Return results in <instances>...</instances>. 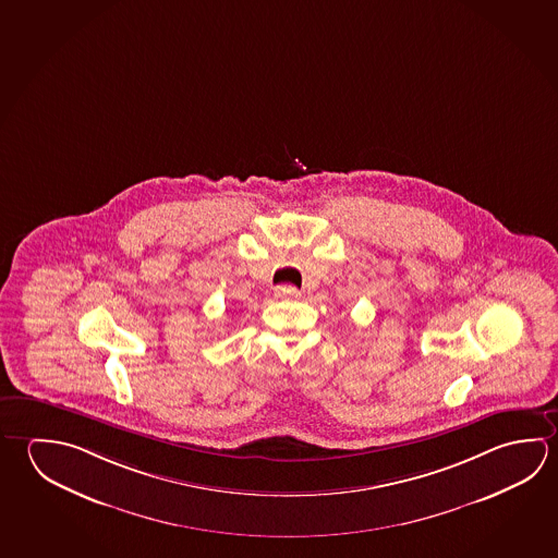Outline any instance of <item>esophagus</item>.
Segmentation results:
<instances>
[{"mask_svg":"<svg viewBox=\"0 0 558 558\" xmlns=\"http://www.w3.org/2000/svg\"><path fill=\"white\" fill-rule=\"evenodd\" d=\"M275 295L278 300H298L302 292L298 288H293V286H278L275 290Z\"/></svg>","mask_w":558,"mask_h":558,"instance_id":"34e87169","label":"esophagus"}]
</instances>
